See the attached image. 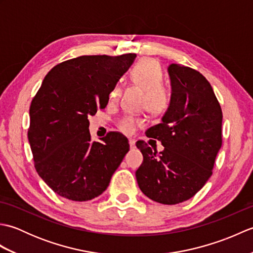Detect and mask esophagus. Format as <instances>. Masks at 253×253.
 I'll list each match as a JSON object with an SVG mask.
<instances>
[{
  "mask_svg": "<svg viewBox=\"0 0 253 253\" xmlns=\"http://www.w3.org/2000/svg\"><path fill=\"white\" fill-rule=\"evenodd\" d=\"M129 146H130V148H135V146H136L135 139H129Z\"/></svg>",
  "mask_w": 253,
  "mask_h": 253,
  "instance_id": "34e87169",
  "label": "esophagus"
}]
</instances>
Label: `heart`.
<instances>
[{
  "mask_svg": "<svg viewBox=\"0 0 253 253\" xmlns=\"http://www.w3.org/2000/svg\"><path fill=\"white\" fill-rule=\"evenodd\" d=\"M132 82L140 87L144 92V105L148 112L153 115H161L168 110L170 102L169 91L163 87V75L159 64L153 60H141L138 62L131 71ZM121 94L120 85H115L110 92V100H116ZM140 121L131 116H126L120 122V128L127 133L135 131L136 127L140 125Z\"/></svg>",
  "mask_w": 253,
  "mask_h": 253,
  "instance_id": "obj_1",
  "label": "heart"
}]
</instances>
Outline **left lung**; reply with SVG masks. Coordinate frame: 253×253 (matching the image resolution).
Returning <instances> with one entry per match:
<instances>
[{
  "label": "left lung",
  "instance_id": "obj_1",
  "mask_svg": "<svg viewBox=\"0 0 253 253\" xmlns=\"http://www.w3.org/2000/svg\"><path fill=\"white\" fill-rule=\"evenodd\" d=\"M170 102L147 136L159 139L158 153L143 141L136 143L143 162L136 170L140 190L151 200L177 204L193 197L212 175L222 147V110L202 75L190 67L170 64Z\"/></svg>",
  "mask_w": 253,
  "mask_h": 253
}]
</instances>
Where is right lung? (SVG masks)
<instances>
[{
	"instance_id": "1",
	"label": "right lung",
	"mask_w": 253,
	"mask_h": 253,
	"mask_svg": "<svg viewBox=\"0 0 253 253\" xmlns=\"http://www.w3.org/2000/svg\"><path fill=\"white\" fill-rule=\"evenodd\" d=\"M135 58L132 53L79 56L43 79L30 105L28 140L38 174L56 195L88 201L109 186L129 144L118 132L91 141L88 116L107 105Z\"/></svg>"
}]
</instances>
